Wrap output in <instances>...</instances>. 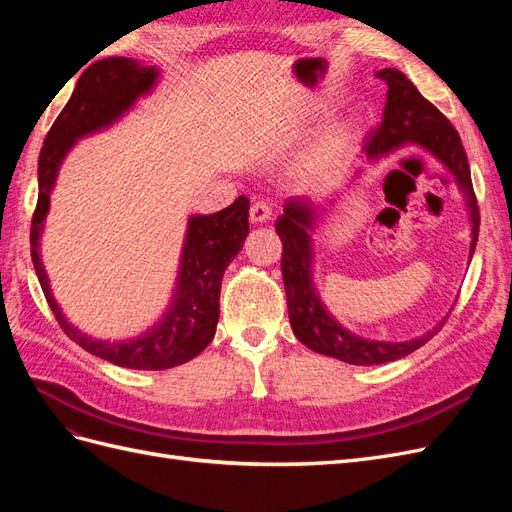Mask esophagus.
<instances>
[{"label":"esophagus","mask_w":512,"mask_h":512,"mask_svg":"<svg viewBox=\"0 0 512 512\" xmlns=\"http://www.w3.org/2000/svg\"><path fill=\"white\" fill-rule=\"evenodd\" d=\"M271 215H273V211H271V207L267 205V203H254L252 205V209H250V220H252V224H262V222H267V220H271Z\"/></svg>","instance_id":"obj_1"}]
</instances>
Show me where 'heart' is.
<instances>
[{
	"instance_id": "1",
	"label": "heart",
	"mask_w": 512,
	"mask_h": 512,
	"mask_svg": "<svg viewBox=\"0 0 512 512\" xmlns=\"http://www.w3.org/2000/svg\"><path fill=\"white\" fill-rule=\"evenodd\" d=\"M331 100L324 96H314L307 98L303 108H301V126L303 128H312L316 123H320L324 117L331 113ZM356 145V128L350 121H339L335 126H331L327 132L320 136V141L316 143L312 156H309L305 164V175L314 181H324L331 179L339 173L348 158L352 156Z\"/></svg>"
}]
</instances>
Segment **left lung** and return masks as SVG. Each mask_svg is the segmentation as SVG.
Instances as JSON below:
<instances>
[{
	"instance_id": "obj_1",
	"label": "left lung",
	"mask_w": 512,
	"mask_h": 512,
	"mask_svg": "<svg viewBox=\"0 0 512 512\" xmlns=\"http://www.w3.org/2000/svg\"><path fill=\"white\" fill-rule=\"evenodd\" d=\"M389 87L386 91V104L382 121L376 130H371L365 141V153L371 162L401 147H418L436 158L448 173L455 177L459 192L466 198V207L472 224L470 260L478 241V203L472 188L470 164L463 151L461 138L453 123L448 121L436 106L421 96L404 72L395 68H384L376 72ZM327 213L324 207H316L312 200L288 198L284 203V213L277 218L275 230L282 239V277L288 299L290 327L301 344L324 356H333L350 365H380L404 359L416 348L427 344L436 335L442 324L433 327L421 337L408 339V342H378L354 335L344 329L324 307L314 288V247L312 235L318 218Z\"/></svg>"
}]
</instances>
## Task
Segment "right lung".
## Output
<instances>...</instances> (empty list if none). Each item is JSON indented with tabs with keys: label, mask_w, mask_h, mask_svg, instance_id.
<instances>
[{
	"label": "right lung",
	"mask_w": 512,
	"mask_h": 512,
	"mask_svg": "<svg viewBox=\"0 0 512 512\" xmlns=\"http://www.w3.org/2000/svg\"><path fill=\"white\" fill-rule=\"evenodd\" d=\"M160 70L132 57H108L91 64L76 83L64 111L44 138L38 160V205L32 220V260L46 303L59 327L83 350L128 367L160 371L192 361L215 335L220 318V288L226 267L239 254L250 232V200L239 196L230 207L211 215H192L185 232L177 286L164 316L143 335L126 342H102L81 333L57 305L40 256V237L51 205L61 162L83 136L113 126L156 87Z\"/></svg>",
	"instance_id": "add662e5"
}]
</instances>
